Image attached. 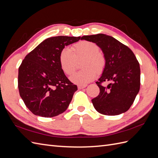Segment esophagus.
Masks as SVG:
<instances>
[{
	"mask_svg": "<svg viewBox=\"0 0 158 158\" xmlns=\"http://www.w3.org/2000/svg\"><path fill=\"white\" fill-rule=\"evenodd\" d=\"M86 87H87V85H78V89H83Z\"/></svg>",
	"mask_w": 158,
	"mask_h": 158,
	"instance_id": "esophagus-1",
	"label": "esophagus"
}]
</instances>
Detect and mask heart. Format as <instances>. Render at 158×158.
<instances>
[{
    "label": "heart",
    "mask_w": 158,
    "mask_h": 158,
    "mask_svg": "<svg viewBox=\"0 0 158 158\" xmlns=\"http://www.w3.org/2000/svg\"><path fill=\"white\" fill-rule=\"evenodd\" d=\"M72 51L64 48L59 55L60 67L64 73L70 75L75 70L77 60L84 58L82 63L83 70L75 73L70 79L74 83L85 85L94 80L97 72H101L106 64L104 55L99 52V48L96 44L83 40L75 44Z\"/></svg>",
    "instance_id": "heart-1"
}]
</instances>
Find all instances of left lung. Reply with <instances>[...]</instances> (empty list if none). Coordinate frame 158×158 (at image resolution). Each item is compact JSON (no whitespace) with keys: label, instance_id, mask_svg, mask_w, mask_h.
Segmentation results:
<instances>
[{"label":"left lung","instance_id":"obj_1","mask_svg":"<svg viewBox=\"0 0 158 158\" xmlns=\"http://www.w3.org/2000/svg\"><path fill=\"white\" fill-rule=\"evenodd\" d=\"M81 40L95 43L106 59L102 75L96 82L100 93L91 100L94 107L106 115L126 112L140 87V67L134 53L119 40L105 34L83 36ZM105 81L112 83L103 87L101 83Z\"/></svg>","mask_w":158,"mask_h":158}]
</instances>
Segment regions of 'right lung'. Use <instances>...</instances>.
Here are the masks:
<instances>
[{
    "instance_id": "add662e5",
    "label": "right lung",
    "mask_w": 158,
    "mask_h": 158,
    "mask_svg": "<svg viewBox=\"0 0 158 158\" xmlns=\"http://www.w3.org/2000/svg\"><path fill=\"white\" fill-rule=\"evenodd\" d=\"M81 37L58 36L40 43L19 68L18 87L25 106L35 115L52 118L67 110L77 90L64 75L59 63L60 51Z\"/></svg>"
}]
</instances>
